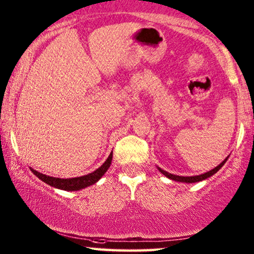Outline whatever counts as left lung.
Instances as JSON below:
<instances>
[{
  "instance_id": "left-lung-1",
  "label": "left lung",
  "mask_w": 254,
  "mask_h": 254,
  "mask_svg": "<svg viewBox=\"0 0 254 254\" xmlns=\"http://www.w3.org/2000/svg\"><path fill=\"white\" fill-rule=\"evenodd\" d=\"M228 158V157H227ZM227 158H226L223 162L220 164V165H217L216 168H214L213 170H210V171L205 172V174L203 175H199V176H189V177H183V176H176V175H172V174H169V172L164 171V170H162L160 168H158V170H159L160 172L164 176H166V177L170 178V180L172 181H176V182H183V183H196V182H201V181H204L207 180L208 177H210V176H213L214 174H216L217 171H219L220 169L222 168L223 165H225V163L227 162Z\"/></svg>"
}]
</instances>
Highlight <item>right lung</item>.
Here are the masks:
<instances>
[{
	"instance_id": "add662e5",
	"label": "right lung",
	"mask_w": 254,
	"mask_h": 254,
	"mask_svg": "<svg viewBox=\"0 0 254 254\" xmlns=\"http://www.w3.org/2000/svg\"><path fill=\"white\" fill-rule=\"evenodd\" d=\"M112 159H113V152L109 154V157L107 158V160L104 162L102 165L100 166L97 170H95L94 172L91 174L85 175V176H80V177H74V178H57V177H51V176H46L44 174H40L38 172L37 170H33L32 168L31 171L34 174L39 180H41L45 182L46 184H49L51 187L58 188V189L62 190H67V191H73V190H80L84 189V188L92 186L96 182L101 180V177L106 174L107 170L109 169L110 164H112Z\"/></svg>"
}]
</instances>
